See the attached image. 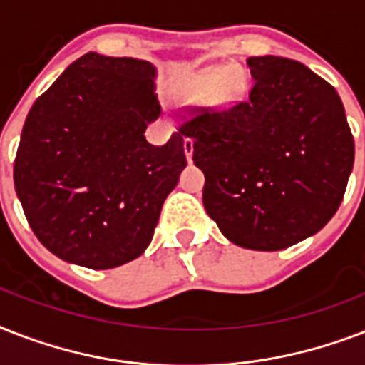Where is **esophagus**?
I'll use <instances>...</instances> for the list:
<instances>
[{
	"mask_svg": "<svg viewBox=\"0 0 365 365\" xmlns=\"http://www.w3.org/2000/svg\"><path fill=\"white\" fill-rule=\"evenodd\" d=\"M183 151H185L187 160H191V157H193V138H185L183 140Z\"/></svg>",
	"mask_w": 365,
	"mask_h": 365,
	"instance_id": "obj_1",
	"label": "esophagus"
}]
</instances>
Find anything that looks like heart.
Here are the masks:
<instances>
[{
	"mask_svg": "<svg viewBox=\"0 0 365 365\" xmlns=\"http://www.w3.org/2000/svg\"><path fill=\"white\" fill-rule=\"evenodd\" d=\"M246 91V79L240 71L227 70V68H206L195 73L189 79L187 94L191 100H202L208 97L210 104L229 106L239 102Z\"/></svg>",
	"mask_w": 365,
	"mask_h": 365,
	"instance_id": "obj_1",
	"label": "heart"
}]
</instances>
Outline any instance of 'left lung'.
<instances>
[{"instance_id":"1","label":"left lung","mask_w":365,"mask_h":365,"mask_svg":"<svg viewBox=\"0 0 365 365\" xmlns=\"http://www.w3.org/2000/svg\"><path fill=\"white\" fill-rule=\"evenodd\" d=\"M254 85L225 110L193 108L180 125L205 172L202 202L231 242L284 250L318 233L339 208L354 138L339 94L301 62L246 60Z\"/></svg>"}]
</instances>
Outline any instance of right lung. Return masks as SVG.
<instances>
[{
    "label": "right lung",
    "instance_id": "1",
    "mask_svg": "<svg viewBox=\"0 0 365 365\" xmlns=\"http://www.w3.org/2000/svg\"><path fill=\"white\" fill-rule=\"evenodd\" d=\"M155 66L87 53L34 102L14 189L39 242L60 259L113 269L143 254L187 165L183 134L151 145Z\"/></svg>",
    "mask_w": 365,
    "mask_h": 365
}]
</instances>
